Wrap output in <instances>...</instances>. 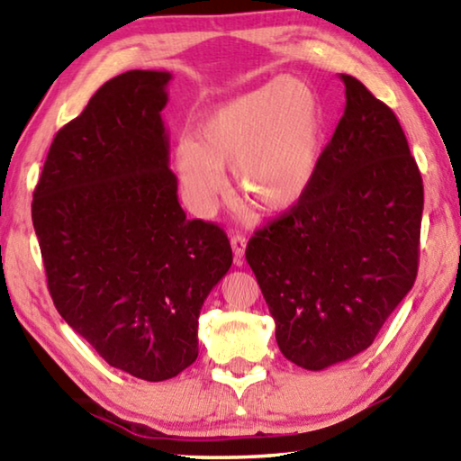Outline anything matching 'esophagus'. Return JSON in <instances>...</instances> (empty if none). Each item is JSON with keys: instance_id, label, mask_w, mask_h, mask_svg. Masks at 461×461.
<instances>
[{"instance_id": "34e87169", "label": "esophagus", "mask_w": 461, "mask_h": 461, "mask_svg": "<svg viewBox=\"0 0 461 461\" xmlns=\"http://www.w3.org/2000/svg\"><path fill=\"white\" fill-rule=\"evenodd\" d=\"M246 244L248 240L241 236V233H236V236L231 238V249H233V256H236V264H241V258H244V252H246Z\"/></svg>"}]
</instances>
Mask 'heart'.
I'll use <instances>...</instances> for the list:
<instances>
[{"mask_svg": "<svg viewBox=\"0 0 461 461\" xmlns=\"http://www.w3.org/2000/svg\"><path fill=\"white\" fill-rule=\"evenodd\" d=\"M321 154V112L315 93L296 79L262 85L220 105L199 123L194 142L176 146L175 165L194 207L205 212L231 168L244 205L278 213L307 193Z\"/></svg>", "mask_w": 461, "mask_h": 461, "instance_id": "1", "label": "heart"}]
</instances>
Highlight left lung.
Segmentation results:
<instances>
[{
  "mask_svg": "<svg viewBox=\"0 0 461 461\" xmlns=\"http://www.w3.org/2000/svg\"><path fill=\"white\" fill-rule=\"evenodd\" d=\"M303 199L256 230L246 260L286 360L323 370L372 346L415 285L423 178L399 120L356 77Z\"/></svg>",
  "mask_w": 461,
  "mask_h": 461,
  "instance_id": "obj_1",
  "label": "left lung"
}]
</instances>
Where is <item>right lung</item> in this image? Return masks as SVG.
<instances>
[{"instance_id": "obj_1", "label": "right lung", "mask_w": 461, "mask_h": 461, "mask_svg": "<svg viewBox=\"0 0 461 461\" xmlns=\"http://www.w3.org/2000/svg\"><path fill=\"white\" fill-rule=\"evenodd\" d=\"M167 71L113 77L54 136L32 223L60 317L148 382L199 356V313L231 267L225 231L186 220L168 168Z\"/></svg>"}]
</instances>
